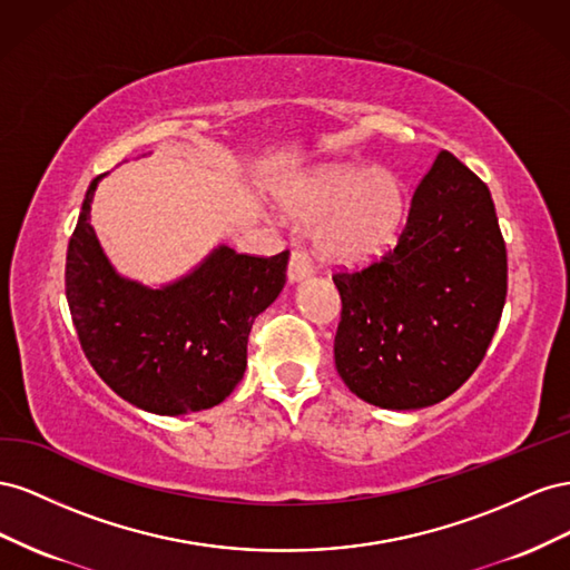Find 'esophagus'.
Here are the masks:
<instances>
[{
  "label": "esophagus",
  "instance_id": "34e87169",
  "mask_svg": "<svg viewBox=\"0 0 570 570\" xmlns=\"http://www.w3.org/2000/svg\"><path fill=\"white\" fill-rule=\"evenodd\" d=\"M286 274H288L291 284H298V282L307 279V276L313 274V259L307 257V253H303V250H294V253H291Z\"/></svg>",
  "mask_w": 570,
  "mask_h": 570
}]
</instances>
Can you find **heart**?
<instances>
[{
	"instance_id": "1",
	"label": "heart",
	"mask_w": 570,
	"mask_h": 570,
	"mask_svg": "<svg viewBox=\"0 0 570 570\" xmlns=\"http://www.w3.org/2000/svg\"><path fill=\"white\" fill-rule=\"evenodd\" d=\"M276 203L315 226V250L332 267H365L396 246L409 186L392 169L330 165L288 181Z\"/></svg>"
}]
</instances>
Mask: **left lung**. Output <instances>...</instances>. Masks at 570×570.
Instances as JSON below:
<instances>
[{
	"instance_id": "1",
	"label": "left lung",
	"mask_w": 570,
	"mask_h": 570,
	"mask_svg": "<svg viewBox=\"0 0 570 570\" xmlns=\"http://www.w3.org/2000/svg\"><path fill=\"white\" fill-rule=\"evenodd\" d=\"M507 246L490 188L442 150L417 184L394 250L334 274V363L351 392L428 409L473 375L507 303Z\"/></svg>"
}]
</instances>
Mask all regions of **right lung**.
<instances>
[{
    "label": "right lung",
    "instance_id": "obj_1",
    "mask_svg": "<svg viewBox=\"0 0 570 570\" xmlns=\"http://www.w3.org/2000/svg\"><path fill=\"white\" fill-rule=\"evenodd\" d=\"M102 176L86 190L67 250V301L80 346L111 392L136 409L155 415L213 409L243 380L250 327L282 294L288 250L253 257L222 243L159 288L128 279L90 224Z\"/></svg>",
    "mask_w": 570,
    "mask_h": 570
}]
</instances>
